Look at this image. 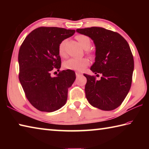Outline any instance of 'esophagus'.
Listing matches in <instances>:
<instances>
[{
    "label": "esophagus",
    "mask_w": 149,
    "mask_h": 149,
    "mask_svg": "<svg viewBox=\"0 0 149 149\" xmlns=\"http://www.w3.org/2000/svg\"><path fill=\"white\" fill-rule=\"evenodd\" d=\"M75 75H76L77 77H79V76H81V75H82V74H80V73H79V72H76V73H75Z\"/></svg>",
    "instance_id": "1"
}]
</instances>
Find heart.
<instances>
[{"instance_id": "1", "label": "heart", "mask_w": 149, "mask_h": 149, "mask_svg": "<svg viewBox=\"0 0 149 149\" xmlns=\"http://www.w3.org/2000/svg\"><path fill=\"white\" fill-rule=\"evenodd\" d=\"M76 39L79 42V44L81 45V47L85 49H89L91 45V41L89 39V37L87 35L79 34L77 35L76 37ZM65 41L64 40L60 42V43L58 45V53L59 55L62 58H65L66 56V54L65 52L64 45H65ZM88 54L91 57H93V53L88 50L87 51ZM89 64V61L87 58H71L66 60V61L64 62L63 64V66L64 68L67 70H75V71H81L85 67H87Z\"/></svg>"}]
</instances>
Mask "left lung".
<instances>
[{"instance_id":"left-lung-1","label":"left lung","mask_w":149,"mask_h":149,"mask_svg":"<svg viewBox=\"0 0 149 149\" xmlns=\"http://www.w3.org/2000/svg\"><path fill=\"white\" fill-rule=\"evenodd\" d=\"M91 37L96 46L95 62L91 70L95 75L87 78L85 96L91 104L102 110H112L122 104L131 88L134 60L127 41L117 32L102 27L77 29Z\"/></svg>"}]
</instances>
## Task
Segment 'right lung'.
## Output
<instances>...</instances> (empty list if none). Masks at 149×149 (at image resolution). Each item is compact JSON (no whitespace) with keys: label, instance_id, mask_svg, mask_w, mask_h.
Returning a JSON list of instances; mask_svg holds the SVG:
<instances>
[{"label":"right lung","instance_id":"obj_1","mask_svg":"<svg viewBox=\"0 0 149 149\" xmlns=\"http://www.w3.org/2000/svg\"><path fill=\"white\" fill-rule=\"evenodd\" d=\"M75 30L56 27H40L27 35L18 53L19 80L25 95L33 107L41 112H51L65 104L68 90L75 79L71 70L60 71L61 58L58 45L72 36Z\"/></svg>","mask_w":149,"mask_h":149}]
</instances>
